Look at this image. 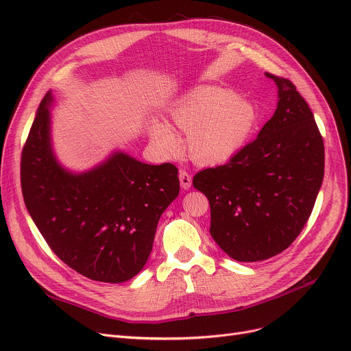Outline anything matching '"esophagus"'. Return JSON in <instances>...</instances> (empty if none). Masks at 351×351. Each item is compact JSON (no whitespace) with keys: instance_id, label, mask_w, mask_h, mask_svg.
Returning a JSON list of instances; mask_svg holds the SVG:
<instances>
[{"instance_id":"34e87169","label":"esophagus","mask_w":351,"mask_h":351,"mask_svg":"<svg viewBox=\"0 0 351 351\" xmlns=\"http://www.w3.org/2000/svg\"><path fill=\"white\" fill-rule=\"evenodd\" d=\"M179 180H180L182 189H189L191 188V185H192V176L186 171H183V169L179 171Z\"/></svg>"}]
</instances>
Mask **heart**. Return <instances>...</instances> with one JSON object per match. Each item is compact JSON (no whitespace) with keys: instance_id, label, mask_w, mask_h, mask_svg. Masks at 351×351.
Returning <instances> with one entry per match:
<instances>
[{"instance_id":"heart-1","label":"heart","mask_w":351,"mask_h":351,"mask_svg":"<svg viewBox=\"0 0 351 351\" xmlns=\"http://www.w3.org/2000/svg\"><path fill=\"white\" fill-rule=\"evenodd\" d=\"M171 119L188 135L189 156L199 165L229 160L246 145L257 121L254 105L230 90L202 85L173 104ZM154 143L162 151L178 147V136L165 122L151 129Z\"/></svg>"}]
</instances>
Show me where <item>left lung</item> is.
Here are the masks:
<instances>
[{
    "instance_id": "1",
    "label": "left lung",
    "mask_w": 351,
    "mask_h": 351,
    "mask_svg": "<svg viewBox=\"0 0 351 351\" xmlns=\"http://www.w3.org/2000/svg\"><path fill=\"white\" fill-rule=\"evenodd\" d=\"M279 88L273 117L257 138L216 168L195 175L210 205V234L237 262H259L287 249L311 215L324 176V143L291 81Z\"/></svg>"
}]
</instances>
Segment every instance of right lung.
<instances>
[{"label":"right lung","mask_w":351,"mask_h":351,"mask_svg":"<svg viewBox=\"0 0 351 351\" xmlns=\"http://www.w3.org/2000/svg\"><path fill=\"white\" fill-rule=\"evenodd\" d=\"M51 102L48 92L21 155L25 206L66 266L90 280L126 282L145 266L159 217L179 195L178 168L117 152L89 172H66L51 149Z\"/></svg>","instance_id":"obj_1"}]
</instances>
